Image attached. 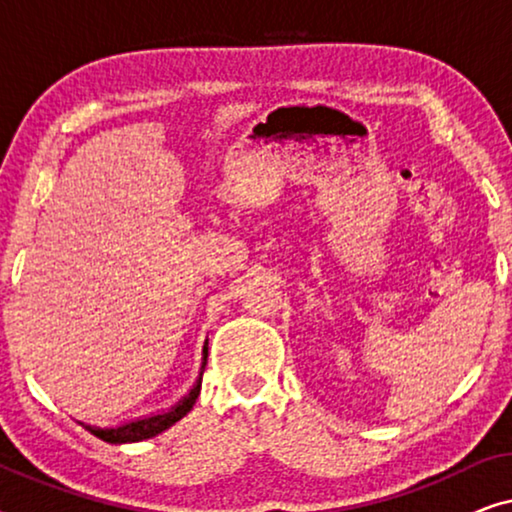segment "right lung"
<instances>
[{
  "label": "right lung",
  "instance_id": "obj_1",
  "mask_svg": "<svg viewBox=\"0 0 512 512\" xmlns=\"http://www.w3.org/2000/svg\"><path fill=\"white\" fill-rule=\"evenodd\" d=\"M207 366V352H205V363H202V368ZM200 382H202V375L195 387L191 389V394H188L184 401H179V405H174L170 412H163V415H153V417H144V419H135V422L130 424H123V426H116V429H100V426H90V424H83V429L93 433L104 443H111V445H121V443H139V440H146V438H153L158 436V433H163L165 429H170L172 424H177L181 417H186L191 408L195 405V398L200 394Z\"/></svg>",
  "mask_w": 512,
  "mask_h": 512
}]
</instances>
